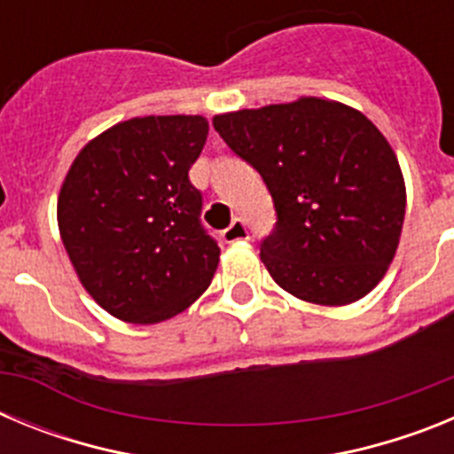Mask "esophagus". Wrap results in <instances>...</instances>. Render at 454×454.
Here are the masks:
<instances>
[{
    "mask_svg": "<svg viewBox=\"0 0 454 454\" xmlns=\"http://www.w3.org/2000/svg\"><path fill=\"white\" fill-rule=\"evenodd\" d=\"M247 239H250V227H247V223L243 218H236L227 230H223L224 243H234V240H247Z\"/></svg>",
    "mask_w": 454,
    "mask_h": 454,
    "instance_id": "esophagus-1",
    "label": "esophagus"
}]
</instances>
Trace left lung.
Listing matches in <instances>:
<instances>
[{
	"label": "left lung",
	"mask_w": 454,
	"mask_h": 454,
	"mask_svg": "<svg viewBox=\"0 0 454 454\" xmlns=\"http://www.w3.org/2000/svg\"><path fill=\"white\" fill-rule=\"evenodd\" d=\"M275 204L262 262L284 291L327 307L356 302L393 262L404 220L398 159L364 114L302 98L215 115Z\"/></svg>",
	"instance_id": "left-lung-1"
}]
</instances>
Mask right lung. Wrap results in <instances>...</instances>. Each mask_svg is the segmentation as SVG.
Masks as SVG:
<instances>
[{"instance_id":"right-lung-1","label":"right lung","mask_w":454,"mask_h":454,"mask_svg":"<svg viewBox=\"0 0 454 454\" xmlns=\"http://www.w3.org/2000/svg\"><path fill=\"white\" fill-rule=\"evenodd\" d=\"M207 134L202 115L131 118L90 140L63 182L67 256L95 302L124 323L172 318L214 279L220 247L188 179Z\"/></svg>"}]
</instances>
